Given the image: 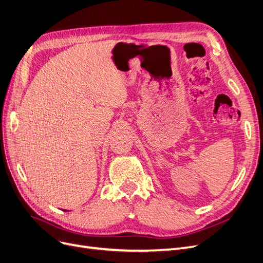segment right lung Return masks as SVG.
<instances>
[{
    "label": "right lung",
    "instance_id": "1",
    "mask_svg": "<svg viewBox=\"0 0 263 263\" xmlns=\"http://www.w3.org/2000/svg\"><path fill=\"white\" fill-rule=\"evenodd\" d=\"M64 211H66V210H64Z\"/></svg>",
    "mask_w": 263,
    "mask_h": 263
}]
</instances>
